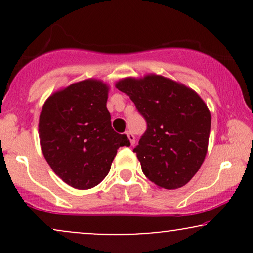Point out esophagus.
<instances>
[{
	"mask_svg": "<svg viewBox=\"0 0 253 253\" xmlns=\"http://www.w3.org/2000/svg\"><path fill=\"white\" fill-rule=\"evenodd\" d=\"M126 135H127V138H128L130 145H134L135 138H134V135H133V133L132 132H126Z\"/></svg>",
	"mask_w": 253,
	"mask_h": 253,
	"instance_id": "1",
	"label": "esophagus"
}]
</instances>
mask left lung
Returning <instances> with one entry per match:
<instances>
[{
	"mask_svg": "<svg viewBox=\"0 0 253 253\" xmlns=\"http://www.w3.org/2000/svg\"><path fill=\"white\" fill-rule=\"evenodd\" d=\"M115 86L129 96L147 123L146 132L133 150L144 175L158 188H182L207 155V104L189 86L156 74L123 78Z\"/></svg>",
	"mask_w": 253,
	"mask_h": 253,
	"instance_id": "obj_1",
	"label": "left lung"
}]
</instances>
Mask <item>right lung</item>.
Here are the masks:
<instances>
[{
    "label": "right lung",
    "instance_id": "right-lung-1",
    "mask_svg": "<svg viewBox=\"0 0 253 253\" xmlns=\"http://www.w3.org/2000/svg\"><path fill=\"white\" fill-rule=\"evenodd\" d=\"M109 86L88 78L57 90L39 117L40 147L53 172L75 189L96 187L108 175L125 134L112 128L107 109Z\"/></svg>",
    "mask_w": 253,
    "mask_h": 253
}]
</instances>
